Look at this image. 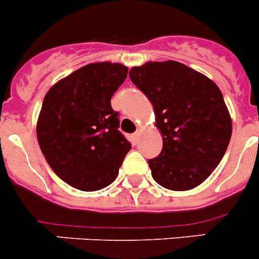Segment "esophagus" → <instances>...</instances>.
<instances>
[{
    "instance_id": "34e87169",
    "label": "esophagus",
    "mask_w": 259,
    "mask_h": 259,
    "mask_svg": "<svg viewBox=\"0 0 259 259\" xmlns=\"http://www.w3.org/2000/svg\"><path fill=\"white\" fill-rule=\"evenodd\" d=\"M139 137H140V130H137V132L134 133V134L132 135V143L134 145L138 144V142H139Z\"/></svg>"
}]
</instances>
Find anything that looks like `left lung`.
Returning a JSON list of instances; mask_svg holds the SVG:
<instances>
[{
	"mask_svg": "<svg viewBox=\"0 0 259 259\" xmlns=\"http://www.w3.org/2000/svg\"><path fill=\"white\" fill-rule=\"evenodd\" d=\"M133 83L149 99L163 148L148 160L162 187L188 191L201 185L224 157L232 117L214 81L176 60L130 69Z\"/></svg>",
	"mask_w": 259,
	"mask_h": 259,
	"instance_id": "1",
	"label": "left lung"
}]
</instances>
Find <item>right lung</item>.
Wrapping results in <instances>:
<instances>
[{"label": "right lung", "instance_id": "add662e5", "mask_svg": "<svg viewBox=\"0 0 259 259\" xmlns=\"http://www.w3.org/2000/svg\"><path fill=\"white\" fill-rule=\"evenodd\" d=\"M126 76L121 63H90L45 95L36 122L40 149L55 175L77 190L111 185L132 149L111 109L112 95Z\"/></svg>", "mask_w": 259, "mask_h": 259}]
</instances>
